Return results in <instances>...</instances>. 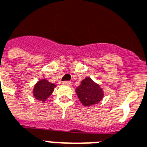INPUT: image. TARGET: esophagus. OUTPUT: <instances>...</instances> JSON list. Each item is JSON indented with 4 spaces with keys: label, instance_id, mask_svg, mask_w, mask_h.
<instances>
[{
    "label": "esophagus",
    "instance_id": "1",
    "mask_svg": "<svg viewBox=\"0 0 147 147\" xmlns=\"http://www.w3.org/2000/svg\"><path fill=\"white\" fill-rule=\"evenodd\" d=\"M63 84L65 85V86H70L71 84V83L70 81H64V82H63Z\"/></svg>",
    "mask_w": 147,
    "mask_h": 147
}]
</instances>
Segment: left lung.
<instances>
[{
	"mask_svg": "<svg viewBox=\"0 0 147 147\" xmlns=\"http://www.w3.org/2000/svg\"><path fill=\"white\" fill-rule=\"evenodd\" d=\"M76 92L81 103L87 107L99 103L104 97V92L101 86L90 77L82 80L81 84L76 87Z\"/></svg>",
	"mask_w": 147,
	"mask_h": 147,
	"instance_id": "8db88e82",
	"label": "left lung"
}]
</instances>
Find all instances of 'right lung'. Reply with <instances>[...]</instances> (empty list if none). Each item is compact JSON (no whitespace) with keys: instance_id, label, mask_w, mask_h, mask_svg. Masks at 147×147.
I'll return each mask as SVG.
<instances>
[{"instance_id":"add662e5","label":"right lung","mask_w":147,"mask_h":147,"mask_svg":"<svg viewBox=\"0 0 147 147\" xmlns=\"http://www.w3.org/2000/svg\"><path fill=\"white\" fill-rule=\"evenodd\" d=\"M55 87V84L49 83L48 80L42 79L39 80L34 86L33 94L38 101L45 102L49 97L51 95Z\"/></svg>"}]
</instances>
